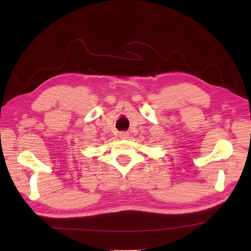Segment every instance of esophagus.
I'll return each instance as SVG.
<instances>
[{
	"instance_id": "34e87169",
	"label": "esophagus",
	"mask_w": 251,
	"mask_h": 251,
	"mask_svg": "<svg viewBox=\"0 0 251 251\" xmlns=\"http://www.w3.org/2000/svg\"><path fill=\"white\" fill-rule=\"evenodd\" d=\"M120 137L123 139H127L129 137V134L126 133V131H122V133H120Z\"/></svg>"
}]
</instances>
